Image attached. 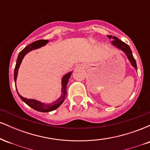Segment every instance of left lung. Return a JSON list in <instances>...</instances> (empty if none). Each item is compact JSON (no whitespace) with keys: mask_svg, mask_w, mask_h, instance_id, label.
I'll return each instance as SVG.
<instances>
[{"mask_svg":"<svg viewBox=\"0 0 150 150\" xmlns=\"http://www.w3.org/2000/svg\"><path fill=\"white\" fill-rule=\"evenodd\" d=\"M108 37L110 39H113V41H112V42H111L112 45L114 46L115 47H116L117 49L123 51V52L125 53L127 57H128L129 61H130V63H131L132 66L133 67V68H135V70H137V64H136V61L135 58H134L133 56H132V53L130 46H129L127 44H125V43L122 42L121 40H120L119 39H118V38L116 37H112V36L110 35V36H108Z\"/></svg>","mask_w":150,"mask_h":150,"instance_id":"left-lung-1","label":"left lung"}]
</instances>
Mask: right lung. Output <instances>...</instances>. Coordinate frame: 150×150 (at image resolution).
<instances>
[{
  "label": "right lung",
  "mask_w": 150,
  "mask_h": 150,
  "mask_svg": "<svg viewBox=\"0 0 150 150\" xmlns=\"http://www.w3.org/2000/svg\"><path fill=\"white\" fill-rule=\"evenodd\" d=\"M49 42L48 40H39L36 41L32 44H30L28 46H27L22 51H21L19 53L18 56V59H17L16 62V65H15V72H14V80L16 84V80L17 77H18V69L20 68V65L21 64L22 59L25 57V56L27 54V53H29L30 51H32V50L37 49L39 48H41L42 46H45L47 43ZM71 72H69L68 73H67L66 75H65L63 77L61 81L62 84V89H61V92L62 94L60 97L59 99H58L57 100L53 101L51 104H44V103L41 102V101L35 100V99H27V98H25L22 97L20 94H19L18 92V89H16L17 92H18L19 97H20V99H22L25 104H27L29 106H30L31 108H34V110L38 111H40V112H49V111H52L53 110L56 109L58 106H61V105L63 104V102L65 100V97L66 96V87H67V84H68V80H69V78L71 76ZM15 87H16V85H15Z\"/></svg>",
  "instance_id": "obj_1"
}]
</instances>
